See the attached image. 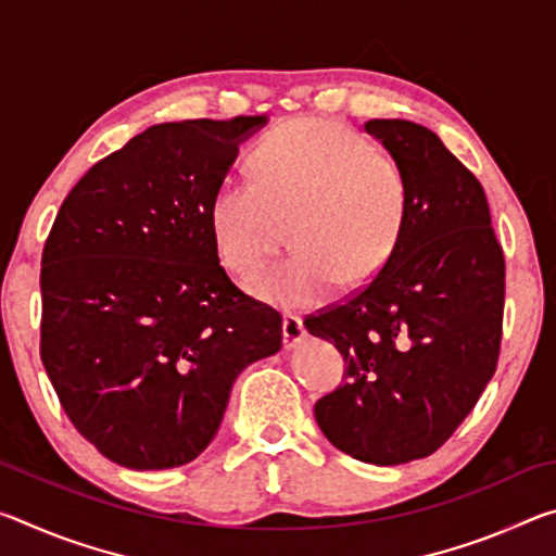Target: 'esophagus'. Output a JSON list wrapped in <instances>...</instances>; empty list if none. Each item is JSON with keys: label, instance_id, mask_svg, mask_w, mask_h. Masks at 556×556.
Returning a JSON list of instances; mask_svg holds the SVG:
<instances>
[{"label": "esophagus", "instance_id": "esophagus-1", "mask_svg": "<svg viewBox=\"0 0 556 556\" xmlns=\"http://www.w3.org/2000/svg\"><path fill=\"white\" fill-rule=\"evenodd\" d=\"M285 348L287 351H291V348H296L301 341H304L306 336V328H304V321H301L299 316L294 314H287L285 316Z\"/></svg>", "mask_w": 556, "mask_h": 556}]
</instances>
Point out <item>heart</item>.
I'll return each instance as SVG.
<instances>
[{
    "label": "heart",
    "mask_w": 556,
    "mask_h": 556,
    "mask_svg": "<svg viewBox=\"0 0 556 556\" xmlns=\"http://www.w3.org/2000/svg\"><path fill=\"white\" fill-rule=\"evenodd\" d=\"M252 176H228L211 201L213 238L238 275L260 269L291 225V252L248 281L257 299L306 308L343 277H372L397 248L409 213L402 166L336 119H294L257 144Z\"/></svg>",
    "instance_id": "heart-1"
}]
</instances>
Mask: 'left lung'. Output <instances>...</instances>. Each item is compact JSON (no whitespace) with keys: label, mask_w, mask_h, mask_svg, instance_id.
I'll list each match as a JSON object with an SVG mask.
<instances>
[{"label":"left lung","mask_w":556,"mask_h":556,"mask_svg":"<svg viewBox=\"0 0 556 556\" xmlns=\"http://www.w3.org/2000/svg\"><path fill=\"white\" fill-rule=\"evenodd\" d=\"M365 131L407 176V223L370 285L304 326L345 361L341 388L314 407L324 437L363 464L397 466L434 454L493 378L505 260L483 186L434 131L409 119Z\"/></svg>","instance_id":"1"}]
</instances>
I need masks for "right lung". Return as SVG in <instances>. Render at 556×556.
Instances as JSON below:
<instances>
[{
  "mask_svg": "<svg viewBox=\"0 0 556 556\" xmlns=\"http://www.w3.org/2000/svg\"><path fill=\"white\" fill-rule=\"evenodd\" d=\"M267 115L164 122L73 186L41 257V361L73 427L135 470L184 466L281 316L225 275L211 201Z\"/></svg>",
  "mask_w": 556,
  "mask_h": 556,
  "instance_id": "add662e5",
  "label": "right lung"
}]
</instances>
